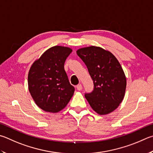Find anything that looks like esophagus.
Segmentation results:
<instances>
[{
  "label": "esophagus",
  "mask_w": 153,
  "mask_h": 153,
  "mask_svg": "<svg viewBox=\"0 0 153 153\" xmlns=\"http://www.w3.org/2000/svg\"><path fill=\"white\" fill-rule=\"evenodd\" d=\"M76 88H77V90L80 91L82 89V84H78V85L76 86Z\"/></svg>",
  "instance_id": "obj_1"
}]
</instances>
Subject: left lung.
I'll list each match as a JSON object with an SVG mask.
<instances>
[{"mask_svg": "<svg viewBox=\"0 0 153 153\" xmlns=\"http://www.w3.org/2000/svg\"><path fill=\"white\" fill-rule=\"evenodd\" d=\"M87 66L94 82V90L85 94L91 108L100 115L108 114L123 100L126 78L120 63L112 53L90 46L76 51Z\"/></svg>", "mask_w": 153, "mask_h": 153, "instance_id": "left-lung-1", "label": "left lung"}]
</instances>
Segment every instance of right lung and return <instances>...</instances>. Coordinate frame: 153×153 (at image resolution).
Listing matches in <instances>:
<instances>
[{
	"mask_svg": "<svg viewBox=\"0 0 153 153\" xmlns=\"http://www.w3.org/2000/svg\"><path fill=\"white\" fill-rule=\"evenodd\" d=\"M71 51L67 47H52L29 69V92L35 104L45 112H59L74 95V87L64 69L65 62Z\"/></svg>",
	"mask_w": 153,
	"mask_h": 153,
	"instance_id": "right-lung-1",
	"label": "right lung"
}]
</instances>
